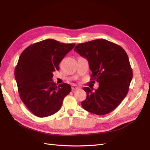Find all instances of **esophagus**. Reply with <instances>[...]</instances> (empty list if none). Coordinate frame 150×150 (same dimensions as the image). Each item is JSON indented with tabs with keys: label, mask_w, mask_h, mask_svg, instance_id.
<instances>
[{
	"label": "esophagus",
	"mask_w": 150,
	"mask_h": 150,
	"mask_svg": "<svg viewBox=\"0 0 150 150\" xmlns=\"http://www.w3.org/2000/svg\"><path fill=\"white\" fill-rule=\"evenodd\" d=\"M79 89V88L78 87V86H76V85H72V90H78Z\"/></svg>",
	"instance_id": "esophagus-1"
}]
</instances>
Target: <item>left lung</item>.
<instances>
[{
    "label": "left lung",
    "mask_w": 150,
    "mask_h": 150,
    "mask_svg": "<svg viewBox=\"0 0 150 150\" xmlns=\"http://www.w3.org/2000/svg\"><path fill=\"white\" fill-rule=\"evenodd\" d=\"M74 51L89 62L90 80L99 88H83L87 96L81 103L85 110L97 115L111 112L128 94L133 78L128 55L121 46L105 39H96L77 45Z\"/></svg>",
    "instance_id": "left-lung-1"
}]
</instances>
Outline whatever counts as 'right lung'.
Listing matches in <instances>:
<instances>
[{"label": "right lung", "instance_id": "obj_1", "mask_svg": "<svg viewBox=\"0 0 150 150\" xmlns=\"http://www.w3.org/2000/svg\"><path fill=\"white\" fill-rule=\"evenodd\" d=\"M76 46L54 39L31 44L22 52L15 69V78L22 101L38 117L55 114L63 99L71 91L69 84L57 86L52 81V72Z\"/></svg>", "mask_w": 150, "mask_h": 150}]
</instances>
